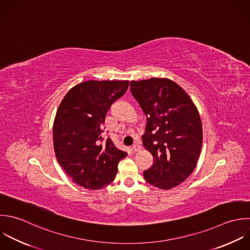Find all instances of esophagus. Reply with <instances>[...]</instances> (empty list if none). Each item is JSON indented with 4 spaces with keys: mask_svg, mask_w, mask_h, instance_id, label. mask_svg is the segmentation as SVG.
<instances>
[{
    "mask_svg": "<svg viewBox=\"0 0 250 250\" xmlns=\"http://www.w3.org/2000/svg\"><path fill=\"white\" fill-rule=\"evenodd\" d=\"M131 150H132L133 152H138V151L141 150V146H140L138 143H135V144L131 147Z\"/></svg>",
    "mask_w": 250,
    "mask_h": 250,
    "instance_id": "34e87169",
    "label": "esophagus"
}]
</instances>
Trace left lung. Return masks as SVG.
Segmentation results:
<instances>
[{
    "mask_svg": "<svg viewBox=\"0 0 250 250\" xmlns=\"http://www.w3.org/2000/svg\"><path fill=\"white\" fill-rule=\"evenodd\" d=\"M130 90L147 118L143 146L154 157L144 178L160 189H172L191 175L200 158L199 111L187 92L169 79L131 81Z\"/></svg>",
    "mask_w": 250,
    "mask_h": 250,
    "instance_id": "8db88e82",
    "label": "left lung"
}]
</instances>
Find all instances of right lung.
Instances as JSON below:
<instances>
[{
    "instance_id": "obj_1",
    "label": "right lung",
    "mask_w": 250,
    "mask_h": 250,
    "mask_svg": "<svg viewBox=\"0 0 250 250\" xmlns=\"http://www.w3.org/2000/svg\"><path fill=\"white\" fill-rule=\"evenodd\" d=\"M128 81H86L62 99L53 123L57 162L79 186L99 190L114 181L118 165L127 153L101 133L111 104L122 97Z\"/></svg>"
}]
</instances>
